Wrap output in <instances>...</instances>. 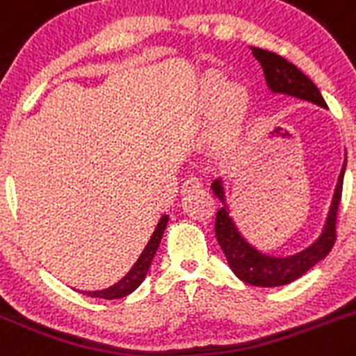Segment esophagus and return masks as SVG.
Wrapping results in <instances>:
<instances>
[{"instance_id":"esophagus-1","label":"esophagus","mask_w":356,"mask_h":356,"mask_svg":"<svg viewBox=\"0 0 356 356\" xmlns=\"http://www.w3.org/2000/svg\"><path fill=\"white\" fill-rule=\"evenodd\" d=\"M201 185H203L201 178H197V176H191V178H187V180L184 181V185H181V191L191 192V191H194V188H200Z\"/></svg>"}]
</instances>
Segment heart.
I'll list each match as a JSON object with an SVG mask.
<instances>
[{"instance_id":"b5f03b06","label":"heart","mask_w":356,"mask_h":356,"mask_svg":"<svg viewBox=\"0 0 356 356\" xmlns=\"http://www.w3.org/2000/svg\"><path fill=\"white\" fill-rule=\"evenodd\" d=\"M200 109L207 120L220 114L218 138L222 143L231 141L245 116L247 93L243 88L227 83L226 77L211 76L201 88Z\"/></svg>"}]
</instances>
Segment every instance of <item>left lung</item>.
Masks as SVG:
<instances>
[{
    "label": "left lung",
    "instance_id": "left-lung-1",
    "mask_svg": "<svg viewBox=\"0 0 356 356\" xmlns=\"http://www.w3.org/2000/svg\"><path fill=\"white\" fill-rule=\"evenodd\" d=\"M252 54L263 67L266 84L272 90V93L296 97V99L307 100V102L316 104L319 107H327L316 84L295 65L289 63L288 60H284L275 52L259 47H252ZM344 171H346V159H344L337 185H335L325 227H323L318 240L307 249L286 257L263 254L247 242L231 218L226 195H224L222 180L220 178L213 180L211 191L224 204L222 208H218L217 215H215V236H217L218 245L222 249L234 275L247 284L259 286V288H275V286L289 284V282L304 275L305 272H309L323 257H327L335 243V220H337V210L339 203H341Z\"/></svg>",
    "mask_w": 356,
    "mask_h": 356
}]
</instances>
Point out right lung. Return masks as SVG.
<instances>
[{"mask_svg":"<svg viewBox=\"0 0 356 356\" xmlns=\"http://www.w3.org/2000/svg\"><path fill=\"white\" fill-rule=\"evenodd\" d=\"M168 220H169L168 215H162L159 224H156L155 231H153L152 238H149V242L146 243L145 250H143L141 256H139V259L134 263L130 272L127 273L122 280H118V282L111 286V288L100 289V291H84V295L93 296V298L114 300V298H123V296L130 295L134 289H138L139 284L145 280L149 266H152V261L153 257H155L156 249H159V243H161L162 234H164L165 226H168Z\"/></svg>","mask_w":356,"mask_h":356,"instance_id":"1","label":"right lung"}]
</instances>
